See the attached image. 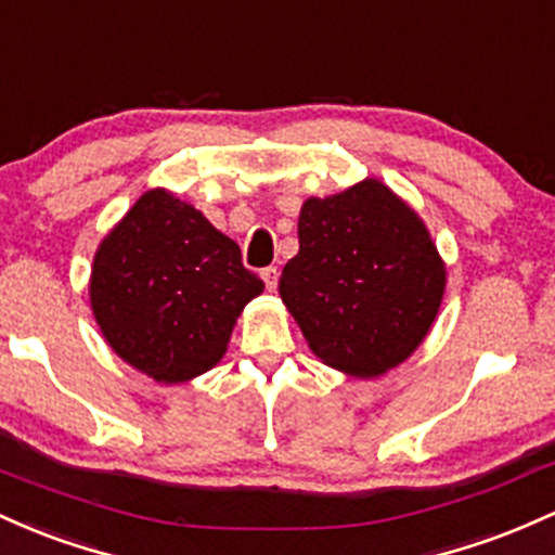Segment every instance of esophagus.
<instances>
[{
  "instance_id": "obj_1",
  "label": "esophagus",
  "mask_w": 555,
  "mask_h": 555,
  "mask_svg": "<svg viewBox=\"0 0 555 555\" xmlns=\"http://www.w3.org/2000/svg\"><path fill=\"white\" fill-rule=\"evenodd\" d=\"M278 278H280L278 267H264V270H261V280H264L267 291H275L278 288Z\"/></svg>"
}]
</instances>
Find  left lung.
I'll return each mask as SVG.
<instances>
[{
    "label": "left lung",
    "mask_w": 555,
    "mask_h": 555,
    "mask_svg": "<svg viewBox=\"0 0 555 555\" xmlns=\"http://www.w3.org/2000/svg\"><path fill=\"white\" fill-rule=\"evenodd\" d=\"M446 261L416 211L377 178L301 204L298 254L278 291L317 359L375 379L427 338Z\"/></svg>",
    "instance_id": "8db88e82"
}]
</instances>
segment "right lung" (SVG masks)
Returning a JSON list of instances; mask_svg holds the SVG:
<instances>
[{"mask_svg":"<svg viewBox=\"0 0 555 555\" xmlns=\"http://www.w3.org/2000/svg\"><path fill=\"white\" fill-rule=\"evenodd\" d=\"M264 283L194 204L152 189L93 254L89 301L112 351L162 385L225 357L241 311Z\"/></svg>","mask_w":555,"mask_h":555,"instance_id":"add662e5","label":"right lung"}]
</instances>
